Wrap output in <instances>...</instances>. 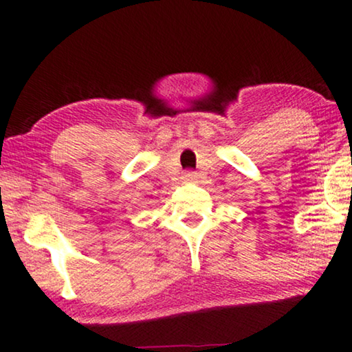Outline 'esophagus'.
<instances>
[{
    "mask_svg": "<svg viewBox=\"0 0 352 352\" xmlns=\"http://www.w3.org/2000/svg\"><path fill=\"white\" fill-rule=\"evenodd\" d=\"M196 177H197L196 171H184L183 173V181H186V183H190V181H194Z\"/></svg>",
    "mask_w": 352,
    "mask_h": 352,
    "instance_id": "esophagus-1",
    "label": "esophagus"
}]
</instances>
